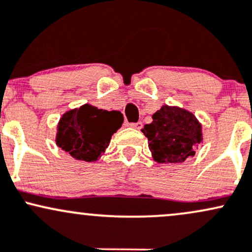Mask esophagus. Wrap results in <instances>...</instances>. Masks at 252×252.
I'll return each instance as SVG.
<instances>
[{
	"label": "esophagus",
	"mask_w": 252,
	"mask_h": 252,
	"mask_svg": "<svg viewBox=\"0 0 252 252\" xmlns=\"http://www.w3.org/2000/svg\"><path fill=\"white\" fill-rule=\"evenodd\" d=\"M129 126H131L132 128L140 129V128H141V126H143V124H141L140 121H138V123H131V124H129Z\"/></svg>",
	"instance_id": "34e87169"
}]
</instances>
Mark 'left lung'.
Returning <instances> with one entry per match:
<instances>
[{
	"label": "left lung",
	"instance_id": "8db88e82",
	"mask_svg": "<svg viewBox=\"0 0 252 252\" xmlns=\"http://www.w3.org/2000/svg\"><path fill=\"white\" fill-rule=\"evenodd\" d=\"M152 123L141 129L158 163H182L194 156L201 141V125L190 112L163 106L152 115Z\"/></svg>",
	"mask_w": 252,
	"mask_h": 252
}]
</instances>
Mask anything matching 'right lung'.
<instances>
[{"mask_svg": "<svg viewBox=\"0 0 252 252\" xmlns=\"http://www.w3.org/2000/svg\"><path fill=\"white\" fill-rule=\"evenodd\" d=\"M123 121L120 112H107L84 104L65 113L61 119L57 145L75 159L93 162L103 154Z\"/></svg>", "mask_w": 252, "mask_h": 252, "instance_id": "1", "label": "right lung"}]
</instances>
